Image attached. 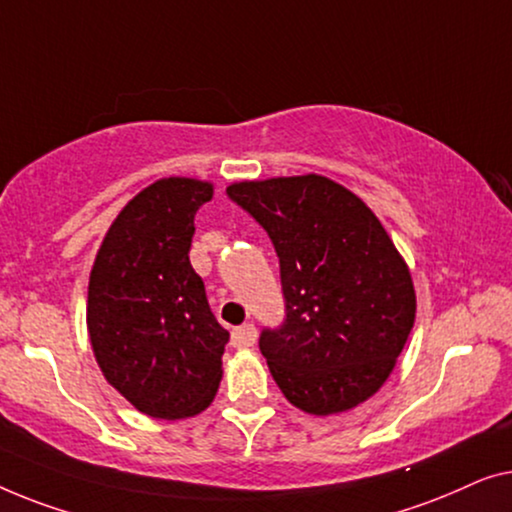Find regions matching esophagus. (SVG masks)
I'll list each match as a JSON object with an SVG mask.
<instances>
[{
    "label": "esophagus",
    "mask_w": 512,
    "mask_h": 512,
    "mask_svg": "<svg viewBox=\"0 0 512 512\" xmlns=\"http://www.w3.org/2000/svg\"><path fill=\"white\" fill-rule=\"evenodd\" d=\"M255 341H257V329H255V325H250V322H248V325H241V327H236L232 331V345H234V348H239V350L253 348Z\"/></svg>",
    "instance_id": "esophagus-1"
}]
</instances>
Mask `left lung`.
I'll return each instance as SVG.
<instances>
[{"label": "left lung", "mask_w": 512, "mask_h": 512, "mask_svg": "<svg viewBox=\"0 0 512 512\" xmlns=\"http://www.w3.org/2000/svg\"><path fill=\"white\" fill-rule=\"evenodd\" d=\"M266 229L280 259L285 322L259 350L285 399L334 415L373 397L415 322L406 259L376 213L327 176H280L227 187Z\"/></svg>", "instance_id": "obj_1"}]
</instances>
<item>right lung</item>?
I'll return each mask as SVG.
<instances>
[{"mask_svg": "<svg viewBox=\"0 0 512 512\" xmlns=\"http://www.w3.org/2000/svg\"><path fill=\"white\" fill-rule=\"evenodd\" d=\"M213 183L171 176L143 187L106 232L90 271L88 334L109 380L136 410L183 420L211 406L229 331L190 264L194 215Z\"/></svg>", "mask_w": 512, "mask_h": 512, "instance_id": "add662e5", "label": "right lung"}]
</instances>
